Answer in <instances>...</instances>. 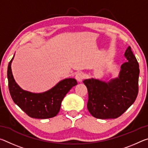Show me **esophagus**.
Returning <instances> with one entry per match:
<instances>
[{
  "label": "esophagus",
  "mask_w": 148,
  "mask_h": 148,
  "mask_svg": "<svg viewBox=\"0 0 148 148\" xmlns=\"http://www.w3.org/2000/svg\"><path fill=\"white\" fill-rule=\"evenodd\" d=\"M84 77V75L82 72H78L76 74V79L78 82H82Z\"/></svg>",
  "instance_id": "34e87169"
}]
</instances>
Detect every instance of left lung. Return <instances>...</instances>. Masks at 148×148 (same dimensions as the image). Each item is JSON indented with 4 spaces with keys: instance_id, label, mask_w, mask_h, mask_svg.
Instances as JSON below:
<instances>
[{
    "instance_id": "8db88e82",
    "label": "left lung",
    "mask_w": 148,
    "mask_h": 148,
    "mask_svg": "<svg viewBox=\"0 0 148 148\" xmlns=\"http://www.w3.org/2000/svg\"><path fill=\"white\" fill-rule=\"evenodd\" d=\"M125 57L127 62L121 66L118 77L108 82L94 78L83 82L88 91L87 109L96 118H117L136 99L138 92L139 64L130 46L125 51Z\"/></svg>"
}]
</instances>
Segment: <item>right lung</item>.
<instances>
[{
  "label": "right lung",
  "instance_id": "right-lung-1",
  "mask_svg": "<svg viewBox=\"0 0 148 148\" xmlns=\"http://www.w3.org/2000/svg\"><path fill=\"white\" fill-rule=\"evenodd\" d=\"M8 66V87L10 93L15 104L32 118L47 119L59 113L61 102L72 87L77 84L74 78H66L59 82L53 88L42 93H33L22 89L12 75L11 63Z\"/></svg>",
  "mask_w": 148,
  "mask_h": 148
}]
</instances>
